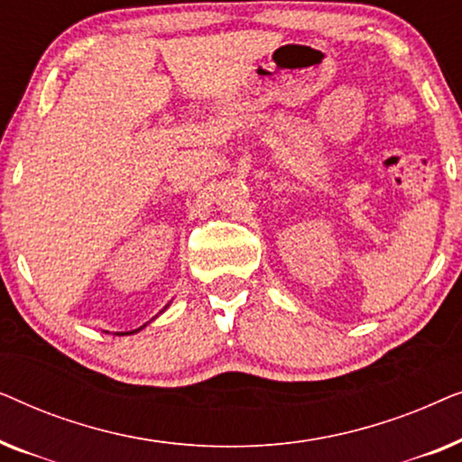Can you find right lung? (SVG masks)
Segmentation results:
<instances>
[{
  "label": "right lung",
  "instance_id": "obj_1",
  "mask_svg": "<svg viewBox=\"0 0 462 462\" xmlns=\"http://www.w3.org/2000/svg\"><path fill=\"white\" fill-rule=\"evenodd\" d=\"M166 309H168V305L163 307V311H166ZM144 326H147V324H144ZM144 326H141V328H138V330H132V332H116V334H117V337H125V334H134V332H141Z\"/></svg>",
  "mask_w": 462,
  "mask_h": 462
}]
</instances>
